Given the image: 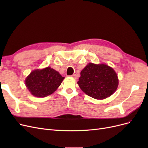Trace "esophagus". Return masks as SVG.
Wrapping results in <instances>:
<instances>
[{"label":"esophagus","mask_w":148,"mask_h":148,"mask_svg":"<svg viewBox=\"0 0 148 148\" xmlns=\"http://www.w3.org/2000/svg\"><path fill=\"white\" fill-rule=\"evenodd\" d=\"M71 77L73 78H75V79H76V78H77V76H76V75L75 74V75H71Z\"/></svg>","instance_id":"esophagus-1"}]
</instances>
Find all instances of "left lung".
Listing matches in <instances>:
<instances>
[{"label":"left lung","mask_w":148,"mask_h":148,"mask_svg":"<svg viewBox=\"0 0 148 148\" xmlns=\"http://www.w3.org/2000/svg\"><path fill=\"white\" fill-rule=\"evenodd\" d=\"M77 82L82 90L96 99L109 97L117 89L119 79L112 67L106 64L89 63L80 73Z\"/></svg>","instance_id":"8db88e82"}]
</instances>
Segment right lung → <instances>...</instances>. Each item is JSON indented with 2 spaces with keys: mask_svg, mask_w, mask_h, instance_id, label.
<instances>
[{
  "mask_svg": "<svg viewBox=\"0 0 148 148\" xmlns=\"http://www.w3.org/2000/svg\"><path fill=\"white\" fill-rule=\"evenodd\" d=\"M64 79L58 71L47 66L31 72L25 79V84L31 95L44 97L56 91Z\"/></svg>",
  "mask_w": 148,
  "mask_h": 148,
  "instance_id": "1",
  "label": "right lung"
}]
</instances>
